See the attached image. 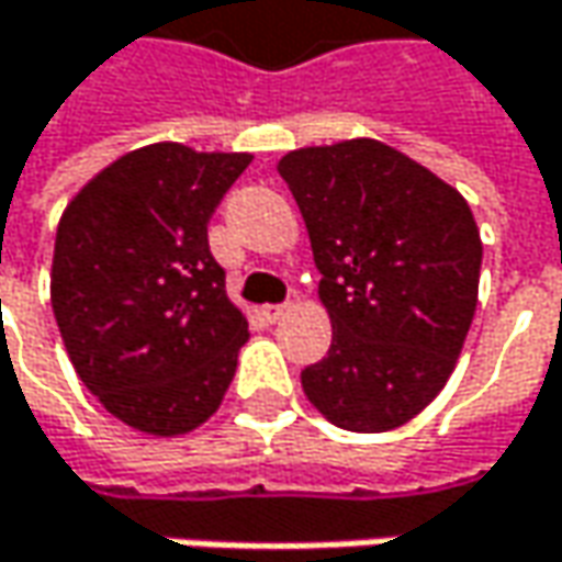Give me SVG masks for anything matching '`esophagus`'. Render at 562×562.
<instances>
[{"mask_svg":"<svg viewBox=\"0 0 562 562\" xmlns=\"http://www.w3.org/2000/svg\"><path fill=\"white\" fill-rule=\"evenodd\" d=\"M285 312H289V305H263V318H267L270 325H277Z\"/></svg>","mask_w":562,"mask_h":562,"instance_id":"1","label":"esophagus"}]
</instances>
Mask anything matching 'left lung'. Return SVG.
<instances>
[{
    "label": "left lung",
    "instance_id": "8db88e82",
    "mask_svg": "<svg viewBox=\"0 0 562 562\" xmlns=\"http://www.w3.org/2000/svg\"><path fill=\"white\" fill-rule=\"evenodd\" d=\"M322 273L328 357L302 370L344 431H392L447 385L476 312L483 240L467 199L373 137L280 160Z\"/></svg>",
    "mask_w": 562,
    "mask_h": 562
}]
</instances>
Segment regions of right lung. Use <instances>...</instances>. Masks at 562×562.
Wrapping results in <instances>:
<instances>
[{
	"mask_svg": "<svg viewBox=\"0 0 562 562\" xmlns=\"http://www.w3.org/2000/svg\"><path fill=\"white\" fill-rule=\"evenodd\" d=\"M250 154L147 144L67 205L50 305L82 385L134 431L173 437L228 392L247 318L209 250V218Z\"/></svg>",
	"mask_w": 562,
	"mask_h": 562,
	"instance_id": "right-lung-1",
	"label": "right lung"
}]
</instances>
